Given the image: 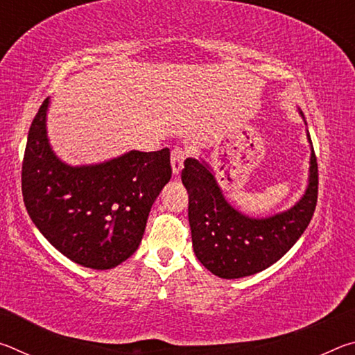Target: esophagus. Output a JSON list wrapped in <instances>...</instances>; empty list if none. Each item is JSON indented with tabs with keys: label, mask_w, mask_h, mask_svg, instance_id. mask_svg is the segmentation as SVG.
<instances>
[{
	"label": "esophagus",
	"mask_w": 355,
	"mask_h": 355,
	"mask_svg": "<svg viewBox=\"0 0 355 355\" xmlns=\"http://www.w3.org/2000/svg\"><path fill=\"white\" fill-rule=\"evenodd\" d=\"M184 159H186V150H183L182 147H175L172 150L171 163H172L173 175H180V172L183 169Z\"/></svg>",
	"instance_id": "1"
}]
</instances>
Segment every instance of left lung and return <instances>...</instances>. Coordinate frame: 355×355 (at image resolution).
I'll use <instances>...</instances> for the list:
<instances>
[{
	"instance_id": "left-lung-1",
	"label": "left lung",
	"mask_w": 355,
	"mask_h": 355,
	"mask_svg": "<svg viewBox=\"0 0 355 355\" xmlns=\"http://www.w3.org/2000/svg\"><path fill=\"white\" fill-rule=\"evenodd\" d=\"M182 182L189 192L188 216L196 257L218 277L239 279L280 260L310 224L318 200L316 155L311 150L309 186L302 199L271 218L254 219L236 211L203 161L186 159Z\"/></svg>"
}]
</instances>
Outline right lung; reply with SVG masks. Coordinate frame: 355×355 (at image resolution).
Here are the masks:
<instances>
[{"label": "right lung", "mask_w": 355, "mask_h": 355, "mask_svg": "<svg viewBox=\"0 0 355 355\" xmlns=\"http://www.w3.org/2000/svg\"><path fill=\"white\" fill-rule=\"evenodd\" d=\"M39 107L21 166L23 202L51 245L71 261L111 269L139 248L156 197L172 177L169 148L131 152L106 163L71 167L48 144Z\"/></svg>", "instance_id": "add662e5"}]
</instances>
